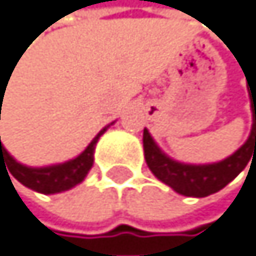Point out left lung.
Instances as JSON below:
<instances>
[{
  "instance_id": "1",
  "label": "left lung",
  "mask_w": 256,
  "mask_h": 256,
  "mask_svg": "<svg viewBox=\"0 0 256 256\" xmlns=\"http://www.w3.org/2000/svg\"><path fill=\"white\" fill-rule=\"evenodd\" d=\"M250 91L254 124H252L250 137L236 154L227 156L226 160L209 163V165L180 163L163 154L148 130L144 129V154L150 172L162 183L168 184L183 196L204 198L227 186L246 166L252 156L256 155V91L252 90V86Z\"/></svg>"
}]
</instances>
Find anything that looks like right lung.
<instances>
[{
    "label": "right lung",
    "instance_id": "1",
    "mask_svg": "<svg viewBox=\"0 0 256 256\" xmlns=\"http://www.w3.org/2000/svg\"><path fill=\"white\" fill-rule=\"evenodd\" d=\"M2 98V93H1ZM106 126L104 129L100 130V134L91 140V144L86 147L76 158H73L70 162L58 163V165H50V166H42V168H30L26 166L22 163H19L8 154V150L4 148V145L1 144L0 136V166L4 165L8 166L14 178L19 183H22L28 188L34 190L42 194H55V192H62L73 188V186L80 184L86 178V174L91 170L94 162V147L100 137L108 130Z\"/></svg>",
    "mask_w": 256,
    "mask_h": 256
}]
</instances>
